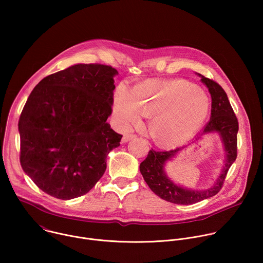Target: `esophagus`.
I'll use <instances>...</instances> for the list:
<instances>
[{
    "instance_id": "34e87169",
    "label": "esophagus",
    "mask_w": 263,
    "mask_h": 263,
    "mask_svg": "<svg viewBox=\"0 0 263 263\" xmlns=\"http://www.w3.org/2000/svg\"><path fill=\"white\" fill-rule=\"evenodd\" d=\"M134 137V134H125L122 138V142H127L129 140H131Z\"/></svg>"
}]
</instances>
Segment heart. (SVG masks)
Returning a JSON list of instances; mask_svg holds the SVG:
<instances>
[{
    "label": "heart",
    "instance_id": "1",
    "mask_svg": "<svg viewBox=\"0 0 263 263\" xmlns=\"http://www.w3.org/2000/svg\"><path fill=\"white\" fill-rule=\"evenodd\" d=\"M190 100L192 102L189 104ZM153 101L154 106L151 105ZM187 103L189 106L184 108ZM115 111L123 126L135 123L139 118L138 111L155 114L149 123L152 136L161 144L178 145L192 138L203 124L208 112V100L203 91L187 83L148 82L135 86L128 96L120 95Z\"/></svg>",
    "mask_w": 263,
    "mask_h": 263
}]
</instances>
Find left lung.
<instances>
[{"instance_id": "1", "label": "left lung", "mask_w": 263, "mask_h": 263, "mask_svg": "<svg viewBox=\"0 0 263 263\" xmlns=\"http://www.w3.org/2000/svg\"><path fill=\"white\" fill-rule=\"evenodd\" d=\"M201 77L202 82L207 86L211 95V117L202 134L217 132L220 135L226 151V160L219 177L212 187L208 190L193 191L176 185L164 172L165 162L175 157L181 151V147L170 151L149 149L146 158L139 165L140 173L153 193L174 204L192 205L215 196L221 190L228 171L237 157L238 121L227 93L215 81L204 76Z\"/></svg>"}]
</instances>
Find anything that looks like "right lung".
I'll return each mask as SVG.
<instances>
[{
  "label": "right lung",
  "mask_w": 263,
  "mask_h": 263,
  "mask_svg": "<svg viewBox=\"0 0 263 263\" xmlns=\"http://www.w3.org/2000/svg\"><path fill=\"white\" fill-rule=\"evenodd\" d=\"M110 65L76 64L44 78L20 117V161L46 194L70 200L87 194L104 175L106 158L123 135L107 123L112 112Z\"/></svg>",
  "instance_id": "right-lung-1"
}]
</instances>
